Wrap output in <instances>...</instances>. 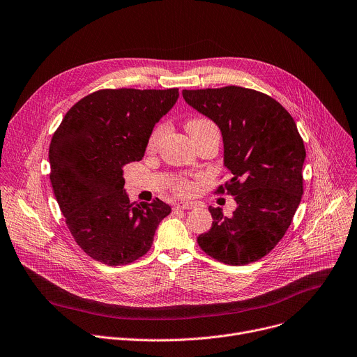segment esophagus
I'll return each instance as SVG.
<instances>
[{
	"label": "esophagus",
	"mask_w": 357,
	"mask_h": 357,
	"mask_svg": "<svg viewBox=\"0 0 357 357\" xmlns=\"http://www.w3.org/2000/svg\"><path fill=\"white\" fill-rule=\"evenodd\" d=\"M193 205L188 202H178L174 205V211H181V209H192Z\"/></svg>",
	"instance_id": "1"
}]
</instances>
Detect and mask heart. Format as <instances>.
Returning <instances> with one entry per match:
<instances>
[{
	"label": "heart",
	"instance_id": "obj_1",
	"mask_svg": "<svg viewBox=\"0 0 357 357\" xmlns=\"http://www.w3.org/2000/svg\"><path fill=\"white\" fill-rule=\"evenodd\" d=\"M186 129H188V132L192 137V135H197V134H199L202 131H209V129H218V128H216V125L211 119L195 118V119H192V121H189L186 123ZM164 132H165V126L164 125H159V126H156L153 129L149 139H148V149L149 151H152V149H155L158 146V144H159L162 135H164ZM171 188L176 193H179V195H189V193L192 192L193 185H192V182L189 179L181 176V178H176V179L172 181Z\"/></svg>",
	"mask_w": 357,
	"mask_h": 357
}]
</instances>
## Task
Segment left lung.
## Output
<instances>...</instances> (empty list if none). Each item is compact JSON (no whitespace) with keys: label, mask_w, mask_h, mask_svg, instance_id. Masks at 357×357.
<instances>
[{"label":"left lung","mask_w":357,"mask_h":357,"mask_svg":"<svg viewBox=\"0 0 357 357\" xmlns=\"http://www.w3.org/2000/svg\"><path fill=\"white\" fill-rule=\"evenodd\" d=\"M183 100L211 118L223 138L232 178L216 192L235 197L232 216L209 206L212 228L198 236L216 261H259L284 236L303 195V139L291 115L269 95L242 86L183 89Z\"/></svg>","instance_id":"obj_1"}]
</instances>
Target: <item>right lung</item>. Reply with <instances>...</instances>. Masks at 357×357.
I'll list each match as a JSON object with an SVG mask.
<instances>
[{
    "label": "right lung",
    "instance_id": "obj_1",
    "mask_svg": "<svg viewBox=\"0 0 357 357\" xmlns=\"http://www.w3.org/2000/svg\"><path fill=\"white\" fill-rule=\"evenodd\" d=\"M178 88L100 89L63 116L50 145L51 185L78 246L108 266L135 262L171 213L160 199L131 204L123 167L141 160L155 123L178 101Z\"/></svg>",
    "mask_w": 357,
    "mask_h": 357
}]
</instances>
